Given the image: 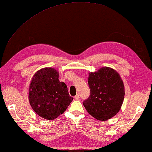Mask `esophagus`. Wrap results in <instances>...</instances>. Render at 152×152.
Wrapping results in <instances>:
<instances>
[{
    "label": "esophagus",
    "instance_id": "1",
    "mask_svg": "<svg viewBox=\"0 0 152 152\" xmlns=\"http://www.w3.org/2000/svg\"><path fill=\"white\" fill-rule=\"evenodd\" d=\"M79 98H80L79 96L78 95V94H77V95L75 96V99L76 100H79Z\"/></svg>",
    "mask_w": 152,
    "mask_h": 152
}]
</instances>
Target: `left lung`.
Segmentation results:
<instances>
[{"label": "left lung", "mask_w": 152, "mask_h": 152, "mask_svg": "<svg viewBox=\"0 0 152 152\" xmlns=\"http://www.w3.org/2000/svg\"><path fill=\"white\" fill-rule=\"evenodd\" d=\"M90 95L83 105L91 116L106 121L119 112L125 95L123 80L116 70L103 67L89 73Z\"/></svg>", "instance_id": "8db88e82"}]
</instances>
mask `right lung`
I'll use <instances>...</instances> for the list:
<instances>
[{
    "instance_id": "1",
    "label": "right lung",
    "mask_w": 152,
    "mask_h": 152,
    "mask_svg": "<svg viewBox=\"0 0 152 152\" xmlns=\"http://www.w3.org/2000/svg\"><path fill=\"white\" fill-rule=\"evenodd\" d=\"M59 73L45 67L34 75L28 90V99L34 111L45 120H54L63 114L73 98L66 84L60 82Z\"/></svg>"
}]
</instances>
